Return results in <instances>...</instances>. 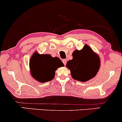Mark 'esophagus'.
<instances>
[{"mask_svg":"<svg viewBox=\"0 0 122 122\" xmlns=\"http://www.w3.org/2000/svg\"><path fill=\"white\" fill-rule=\"evenodd\" d=\"M62 62L63 64H64V65H66V62H67V60L66 59L62 60Z\"/></svg>","mask_w":122,"mask_h":122,"instance_id":"obj_1","label":"esophagus"}]
</instances>
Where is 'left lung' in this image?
<instances>
[{
  "mask_svg": "<svg viewBox=\"0 0 122 122\" xmlns=\"http://www.w3.org/2000/svg\"><path fill=\"white\" fill-rule=\"evenodd\" d=\"M73 59L68 61L66 67L74 79L84 82L96 76L100 68V60L88 45L82 50H76L72 54Z\"/></svg>",
  "mask_w": 122,
  "mask_h": 122,
  "instance_id": "8db88e82",
  "label": "left lung"
}]
</instances>
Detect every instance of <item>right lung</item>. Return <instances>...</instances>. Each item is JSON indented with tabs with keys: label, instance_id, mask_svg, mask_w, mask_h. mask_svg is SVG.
Segmentation results:
<instances>
[{
	"label": "right lung",
	"instance_id": "obj_1",
	"mask_svg": "<svg viewBox=\"0 0 122 122\" xmlns=\"http://www.w3.org/2000/svg\"><path fill=\"white\" fill-rule=\"evenodd\" d=\"M62 66L64 64L59 58L52 57L49 54H34L30 63L33 77L41 82L51 81L54 77L56 70Z\"/></svg>",
	"mask_w": 122,
	"mask_h": 122
}]
</instances>
